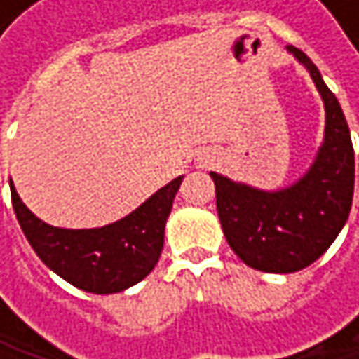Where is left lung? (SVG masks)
<instances>
[{
    "label": "left lung",
    "instance_id": "obj_1",
    "mask_svg": "<svg viewBox=\"0 0 359 359\" xmlns=\"http://www.w3.org/2000/svg\"><path fill=\"white\" fill-rule=\"evenodd\" d=\"M289 51L310 70L326 108V135L310 172L289 189L266 193L210 172L224 237L248 266L262 272H297L314 264L345 226L353 201L355 156L343 109L316 64Z\"/></svg>",
    "mask_w": 359,
    "mask_h": 359
}]
</instances>
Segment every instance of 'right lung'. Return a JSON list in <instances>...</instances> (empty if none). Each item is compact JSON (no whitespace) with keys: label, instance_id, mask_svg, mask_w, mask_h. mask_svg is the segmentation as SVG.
I'll return each mask as SVG.
<instances>
[{"label":"right lung","instance_id":"right-lung-1","mask_svg":"<svg viewBox=\"0 0 359 359\" xmlns=\"http://www.w3.org/2000/svg\"><path fill=\"white\" fill-rule=\"evenodd\" d=\"M180 180L162 187L126 218L89 231L45 224L22 203L12 182L10 191L18 224L43 264L76 289L109 295L137 285L158 264Z\"/></svg>","mask_w":359,"mask_h":359}]
</instances>
